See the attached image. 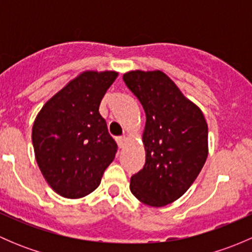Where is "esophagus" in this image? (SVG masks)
<instances>
[{"label":"esophagus","instance_id":"obj_1","mask_svg":"<svg viewBox=\"0 0 252 252\" xmlns=\"http://www.w3.org/2000/svg\"><path fill=\"white\" fill-rule=\"evenodd\" d=\"M117 141H118V145L121 147H123L124 145H126V135H122V136H119L118 139H117Z\"/></svg>","mask_w":252,"mask_h":252}]
</instances>
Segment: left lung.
Here are the masks:
<instances>
[{
  "mask_svg": "<svg viewBox=\"0 0 252 252\" xmlns=\"http://www.w3.org/2000/svg\"><path fill=\"white\" fill-rule=\"evenodd\" d=\"M123 80L146 114L142 131L144 168L130 178V191L142 204L162 207L187 192L208 155L202 111L161 70H130Z\"/></svg>",
  "mask_w": 252,
  "mask_h": 252,
  "instance_id": "1",
  "label": "left lung"
}]
</instances>
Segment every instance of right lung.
Returning a JSON list of instances; mask_svg holds the SVG:
<instances>
[{
  "label": "right lung",
  "mask_w": 252,
  "mask_h": 252,
  "mask_svg": "<svg viewBox=\"0 0 252 252\" xmlns=\"http://www.w3.org/2000/svg\"><path fill=\"white\" fill-rule=\"evenodd\" d=\"M118 72L85 70L42 106L32 130L35 158L47 184L65 199L100 185L117 144L98 107Z\"/></svg>",
  "instance_id": "obj_1"
}]
</instances>
